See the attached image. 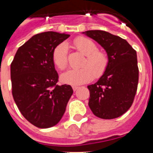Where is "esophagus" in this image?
Segmentation results:
<instances>
[{"label":"esophagus","mask_w":153,"mask_h":153,"mask_svg":"<svg viewBox=\"0 0 153 153\" xmlns=\"http://www.w3.org/2000/svg\"><path fill=\"white\" fill-rule=\"evenodd\" d=\"M72 88H73V91H76L77 90H78V89H79V86H73V87H72Z\"/></svg>","instance_id":"obj_1"}]
</instances>
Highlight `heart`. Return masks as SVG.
Masks as SVG:
<instances>
[{
    "label": "heart",
    "instance_id": "b5f03b06",
    "mask_svg": "<svg viewBox=\"0 0 153 153\" xmlns=\"http://www.w3.org/2000/svg\"><path fill=\"white\" fill-rule=\"evenodd\" d=\"M74 47L85 59L81 62V68L69 70L61 75V81L72 86L88 82L91 79L103 76L109 67V59L105 51L98 49L97 44L91 39L79 36L73 40ZM54 64L59 70L66 69L68 64V47L64 42L55 46L52 51Z\"/></svg>",
    "mask_w": 153,
    "mask_h": 153
}]
</instances>
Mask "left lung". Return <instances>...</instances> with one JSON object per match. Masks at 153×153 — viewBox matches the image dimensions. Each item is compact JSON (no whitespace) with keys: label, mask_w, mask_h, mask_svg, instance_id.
I'll list each match as a JSON object with an SVG mask.
<instances>
[{"label":"left lung","mask_w":153,"mask_h":153,"mask_svg":"<svg viewBox=\"0 0 153 153\" xmlns=\"http://www.w3.org/2000/svg\"><path fill=\"white\" fill-rule=\"evenodd\" d=\"M85 33L104 48L109 59L103 76L87 86L89 106L98 117L117 118L130 108L137 91V51L126 39L105 31L91 30Z\"/></svg>","instance_id":"8db88e82"}]
</instances>
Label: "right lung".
I'll return each mask as SVG.
<instances>
[{
	"label": "right lung",
	"instance_id": "1",
	"mask_svg": "<svg viewBox=\"0 0 153 153\" xmlns=\"http://www.w3.org/2000/svg\"><path fill=\"white\" fill-rule=\"evenodd\" d=\"M70 35L46 32L20 46L11 63L13 99L25 119L38 128L59 123L73 94L70 85L59 86L52 60L55 46Z\"/></svg>",
	"mask_w": 153,
	"mask_h": 153
}]
</instances>
